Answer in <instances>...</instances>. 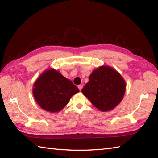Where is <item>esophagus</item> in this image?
<instances>
[{"label": "esophagus", "mask_w": 158, "mask_h": 158, "mask_svg": "<svg viewBox=\"0 0 158 158\" xmlns=\"http://www.w3.org/2000/svg\"><path fill=\"white\" fill-rule=\"evenodd\" d=\"M78 88L79 89L80 91H81V90L82 88H83V85H78Z\"/></svg>", "instance_id": "34e87169"}]
</instances>
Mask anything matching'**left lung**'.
<instances>
[{
  "mask_svg": "<svg viewBox=\"0 0 158 158\" xmlns=\"http://www.w3.org/2000/svg\"><path fill=\"white\" fill-rule=\"evenodd\" d=\"M126 83L115 70L102 66L93 70L89 81L81 89L92 105L102 111L115 108L122 101Z\"/></svg>",
  "mask_w": 158,
  "mask_h": 158,
  "instance_id": "8db88e82",
  "label": "left lung"
}]
</instances>
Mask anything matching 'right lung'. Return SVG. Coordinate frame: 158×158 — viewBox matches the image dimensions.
Here are the masks:
<instances>
[{
  "instance_id": "add662e5",
  "label": "right lung",
  "mask_w": 158,
  "mask_h": 158,
  "mask_svg": "<svg viewBox=\"0 0 158 158\" xmlns=\"http://www.w3.org/2000/svg\"><path fill=\"white\" fill-rule=\"evenodd\" d=\"M79 90L71 81L54 69L43 73L36 80L33 95L42 109L51 113L58 112L64 107L72 96Z\"/></svg>"
}]
</instances>
